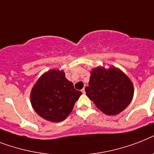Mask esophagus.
Instances as JSON below:
<instances>
[{"instance_id":"1","label":"esophagus","mask_w":154,"mask_h":154,"mask_svg":"<svg viewBox=\"0 0 154 154\" xmlns=\"http://www.w3.org/2000/svg\"><path fill=\"white\" fill-rule=\"evenodd\" d=\"M82 92H83V94H85V87H83V89H82Z\"/></svg>"}]
</instances>
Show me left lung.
Segmentation results:
<instances>
[{
  "label": "left lung",
  "mask_w": 154,
  "mask_h": 154,
  "mask_svg": "<svg viewBox=\"0 0 154 154\" xmlns=\"http://www.w3.org/2000/svg\"><path fill=\"white\" fill-rule=\"evenodd\" d=\"M87 96L107 115L123 111L134 97V84L129 77L115 67H94L91 71Z\"/></svg>",
  "instance_id": "obj_1"
}]
</instances>
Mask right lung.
I'll return each mask as SVG.
<instances>
[{
	"label": "right lung",
	"mask_w": 154,
	"mask_h": 154,
	"mask_svg": "<svg viewBox=\"0 0 154 154\" xmlns=\"http://www.w3.org/2000/svg\"><path fill=\"white\" fill-rule=\"evenodd\" d=\"M82 92L74 88L63 71L49 70L38 79L31 91L32 106L36 114L51 122L67 118Z\"/></svg>",
	"instance_id": "right-lung-1"
}]
</instances>
